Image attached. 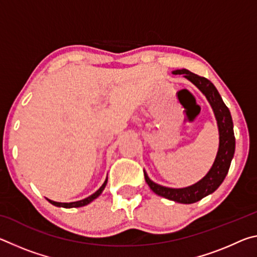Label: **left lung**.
Segmentation results:
<instances>
[{"instance_id": "left-lung-1", "label": "left lung", "mask_w": 257, "mask_h": 257, "mask_svg": "<svg viewBox=\"0 0 257 257\" xmlns=\"http://www.w3.org/2000/svg\"><path fill=\"white\" fill-rule=\"evenodd\" d=\"M173 73L175 75H184V77H186L187 79L190 80L194 85L198 87L199 90L206 96L207 101L210 102L213 111H214L217 121V127H219V151H217V155L214 163H213V167L208 171L207 175L201 181H198L197 184L187 187V188H168V187L160 186L155 184L154 181H152L149 176L146 175V172H144V176L147 185L150 186V188L155 194L170 199V201H175L182 204H191L201 201L203 197L212 194L213 191H215L219 188V186L222 184V181L224 180V178L229 171L230 163H231V160L233 158L236 141H234L231 114H230V111L227 105L223 103L219 92L215 88V86L210 80L206 79V78L195 75V73L188 71L187 69L176 70L173 71Z\"/></svg>"}]
</instances>
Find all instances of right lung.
I'll use <instances>...</instances> for the list:
<instances>
[{"mask_svg": "<svg viewBox=\"0 0 257 257\" xmlns=\"http://www.w3.org/2000/svg\"><path fill=\"white\" fill-rule=\"evenodd\" d=\"M106 182H107V178L106 180L104 181V184L101 186V188H99L97 191H95L93 195H90L85 199H81V201H78V202H72V203H59V202H54V201H51V199H47L51 204H53L55 206H61V207H66V208H70V207H80V206H85L87 204H89L92 201H94L95 198H97L101 193L103 191V189L105 188L106 186Z\"/></svg>", "mask_w": 257, "mask_h": 257, "instance_id": "right-lung-1", "label": "right lung"}]
</instances>
